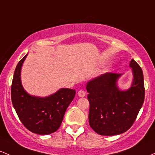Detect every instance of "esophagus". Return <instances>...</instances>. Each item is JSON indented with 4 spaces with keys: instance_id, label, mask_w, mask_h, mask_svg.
Instances as JSON below:
<instances>
[{
    "instance_id": "34e87169",
    "label": "esophagus",
    "mask_w": 155,
    "mask_h": 155,
    "mask_svg": "<svg viewBox=\"0 0 155 155\" xmlns=\"http://www.w3.org/2000/svg\"><path fill=\"white\" fill-rule=\"evenodd\" d=\"M78 95L80 97H85V95H86V92H85V91H83V90H80V91H78Z\"/></svg>"
}]
</instances>
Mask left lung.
Masks as SVG:
<instances>
[{"label": "left lung", "instance_id": "1", "mask_svg": "<svg viewBox=\"0 0 155 155\" xmlns=\"http://www.w3.org/2000/svg\"><path fill=\"white\" fill-rule=\"evenodd\" d=\"M133 74L129 89H119L118 79L121 74L107 72L86 84L90 104V127L101 135H119L128 130L143 105L145 89L143 71L135 61H130Z\"/></svg>", "mask_w": 155, "mask_h": 155}]
</instances>
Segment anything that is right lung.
<instances>
[{"label": "right lung", "mask_w": 155, "mask_h": 155, "mask_svg": "<svg viewBox=\"0 0 155 155\" xmlns=\"http://www.w3.org/2000/svg\"><path fill=\"white\" fill-rule=\"evenodd\" d=\"M28 54L17 64L12 83V105L22 124L32 133L49 135L58 130L75 90L61 88L46 97L30 95L22 86L20 72Z\"/></svg>", "instance_id": "obj_1"}]
</instances>
